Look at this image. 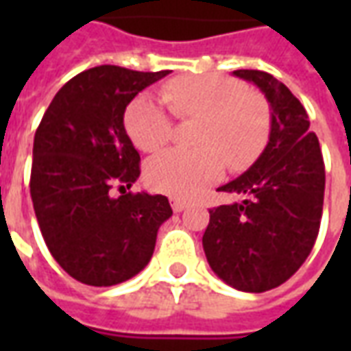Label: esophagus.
I'll use <instances>...</instances> for the list:
<instances>
[{"label": "esophagus", "mask_w": 351, "mask_h": 351, "mask_svg": "<svg viewBox=\"0 0 351 351\" xmlns=\"http://www.w3.org/2000/svg\"><path fill=\"white\" fill-rule=\"evenodd\" d=\"M171 206H173L175 213H182L184 208H188V203L182 201V199H171Z\"/></svg>", "instance_id": "obj_1"}]
</instances>
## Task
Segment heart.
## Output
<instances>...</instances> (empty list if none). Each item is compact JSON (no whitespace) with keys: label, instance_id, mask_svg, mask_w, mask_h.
<instances>
[{"label":"heart","instance_id":"obj_1","mask_svg":"<svg viewBox=\"0 0 351 351\" xmlns=\"http://www.w3.org/2000/svg\"><path fill=\"white\" fill-rule=\"evenodd\" d=\"M163 97L175 114L201 118L195 137L199 148H171L154 156L146 165L154 190L173 197H197L220 180L226 161L233 169L248 167L267 146L271 107L261 93L248 90L241 80L223 75L188 77L169 82ZM167 104L145 93L130 105L125 128L137 148L154 152L171 141L173 112Z\"/></svg>","mask_w":351,"mask_h":351}]
</instances>
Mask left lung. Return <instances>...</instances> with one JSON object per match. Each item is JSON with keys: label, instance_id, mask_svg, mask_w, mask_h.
<instances>
[{"label": "left lung", "instance_id": "obj_1", "mask_svg": "<svg viewBox=\"0 0 351 351\" xmlns=\"http://www.w3.org/2000/svg\"><path fill=\"white\" fill-rule=\"evenodd\" d=\"M233 75L265 93L271 135L254 165L218 188L244 199L208 210L203 248L226 284L263 293L293 276L312 252L324 210L325 165L308 114L286 84L256 69Z\"/></svg>", "mask_w": 351, "mask_h": 351}]
</instances>
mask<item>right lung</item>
<instances>
[{
  "label": "right lung",
  "mask_w": 351,
  "mask_h": 351,
  "mask_svg": "<svg viewBox=\"0 0 351 351\" xmlns=\"http://www.w3.org/2000/svg\"><path fill=\"white\" fill-rule=\"evenodd\" d=\"M165 75L118 65L79 73L35 131V216L52 258L82 284L116 286L138 274L173 214L165 195L128 193L141 175V156L123 128L131 99ZM114 187L122 196L112 195Z\"/></svg>",
  "instance_id": "right-lung-1"
}]
</instances>
